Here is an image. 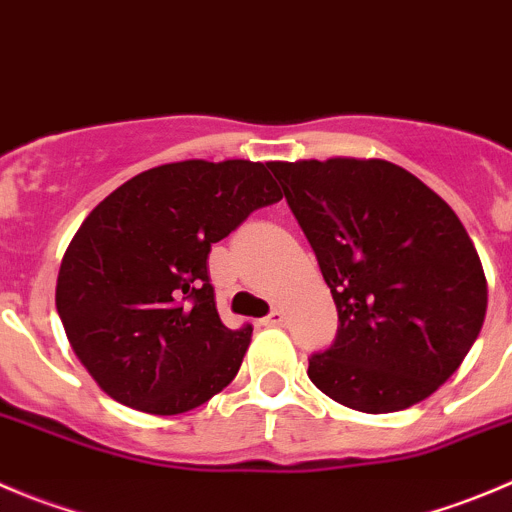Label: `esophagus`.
<instances>
[{"label":"esophagus","instance_id":"esophagus-1","mask_svg":"<svg viewBox=\"0 0 512 512\" xmlns=\"http://www.w3.org/2000/svg\"><path fill=\"white\" fill-rule=\"evenodd\" d=\"M261 321H264L266 326H281L286 321V314L281 309H274L269 316H264V319H261Z\"/></svg>","mask_w":512,"mask_h":512}]
</instances>
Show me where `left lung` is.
Wrapping results in <instances>:
<instances>
[{
	"mask_svg": "<svg viewBox=\"0 0 512 512\" xmlns=\"http://www.w3.org/2000/svg\"><path fill=\"white\" fill-rule=\"evenodd\" d=\"M339 314L309 379L334 402L384 415L445 384L478 339L488 281L465 226L389 160L269 163Z\"/></svg>",
	"mask_w": 512,
	"mask_h": 512,
	"instance_id": "8db88e82",
	"label": "left lung"
}]
</instances>
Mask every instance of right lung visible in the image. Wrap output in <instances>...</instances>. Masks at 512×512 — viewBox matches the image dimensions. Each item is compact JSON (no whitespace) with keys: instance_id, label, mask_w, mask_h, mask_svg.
Instances as JSON below:
<instances>
[{"instance_id":"1","label":"right lung","mask_w":512,"mask_h":512,"mask_svg":"<svg viewBox=\"0 0 512 512\" xmlns=\"http://www.w3.org/2000/svg\"><path fill=\"white\" fill-rule=\"evenodd\" d=\"M276 201L264 163L180 160L92 208L62 256L55 304L102 392L148 415H180L231 384L253 329L218 316L208 253Z\"/></svg>"}]
</instances>
